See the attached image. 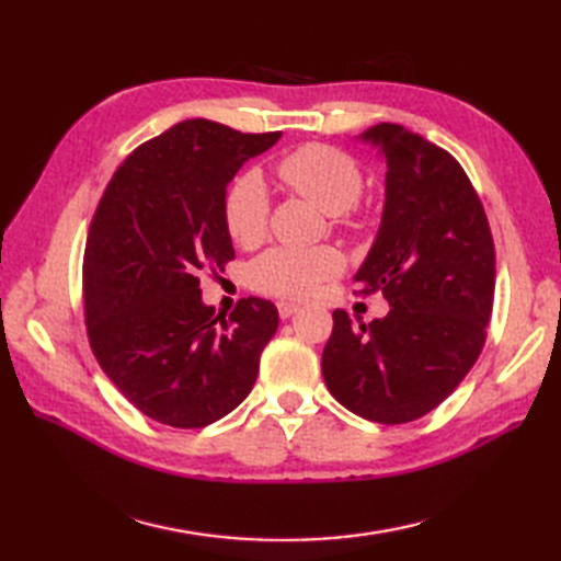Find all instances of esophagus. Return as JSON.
<instances>
[{
  "instance_id": "esophagus-1",
  "label": "esophagus",
  "mask_w": 561,
  "mask_h": 561,
  "mask_svg": "<svg viewBox=\"0 0 561 561\" xmlns=\"http://www.w3.org/2000/svg\"><path fill=\"white\" fill-rule=\"evenodd\" d=\"M277 308H279V316H282V318H291L296 311H299L301 306L294 304V301H279Z\"/></svg>"
}]
</instances>
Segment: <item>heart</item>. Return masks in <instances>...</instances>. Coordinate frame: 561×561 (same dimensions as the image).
Here are the masks:
<instances>
[{
	"label": "heart",
	"instance_id": "1",
	"mask_svg": "<svg viewBox=\"0 0 561 561\" xmlns=\"http://www.w3.org/2000/svg\"><path fill=\"white\" fill-rule=\"evenodd\" d=\"M279 181L289 185L330 217L356 205L364 190V173L350 153L328 145H306L277 165ZM270 217L267 185L255 171L238 175L224 199L226 229L238 245H255L265 238ZM342 270V255L335 248H272L250 265L253 287L282 296V299H306L325 279Z\"/></svg>",
	"mask_w": 561,
	"mask_h": 561
}]
</instances>
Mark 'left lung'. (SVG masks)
<instances>
[{"label": "left lung", "instance_id": "8db88e82", "mask_svg": "<svg viewBox=\"0 0 561 561\" xmlns=\"http://www.w3.org/2000/svg\"><path fill=\"white\" fill-rule=\"evenodd\" d=\"M356 139L386 163V202L354 282L362 294L383 291L390 311L354 325L337 308L323 378L350 412L404 424L444 402L478 362L494 304V241L448 151L392 123Z\"/></svg>", "mask_w": 561, "mask_h": 561}]
</instances>
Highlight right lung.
I'll use <instances>...</instances> for the list:
<instances>
[{"label": "right lung", "mask_w": 561, "mask_h": 561, "mask_svg": "<svg viewBox=\"0 0 561 561\" xmlns=\"http://www.w3.org/2000/svg\"><path fill=\"white\" fill-rule=\"evenodd\" d=\"M279 137L205 117L178 123L129 153L93 214L83 253L91 350L117 390L161 424L207 426L255 386L277 308L248 296L221 320L202 301L199 272L233 257L226 187Z\"/></svg>", "instance_id": "1"}]
</instances>
